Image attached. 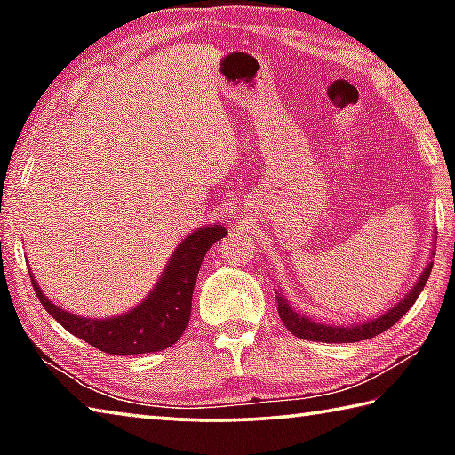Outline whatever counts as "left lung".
I'll return each mask as SVG.
<instances>
[{
  "instance_id": "1",
  "label": "left lung",
  "mask_w": 455,
  "mask_h": 455,
  "mask_svg": "<svg viewBox=\"0 0 455 455\" xmlns=\"http://www.w3.org/2000/svg\"><path fill=\"white\" fill-rule=\"evenodd\" d=\"M431 267L427 265L426 271L419 275L418 283L413 284V289L407 292V295L399 301L397 305L391 307L387 313H383L381 317L359 323V325H351V327H337V325H327V323H317L311 317H305V315H299L292 307L287 303V299L281 292H276V303H279V317L284 323L292 335L307 339V341H323V343H355V341H365V339H371L375 335L383 333L389 327H394L395 323L403 317V315L410 311V307L418 301L419 292L426 287V283L429 279Z\"/></svg>"
}]
</instances>
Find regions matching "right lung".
Segmentation results:
<instances>
[{"mask_svg": "<svg viewBox=\"0 0 455 455\" xmlns=\"http://www.w3.org/2000/svg\"><path fill=\"white\" fill-rule=\"evenodd\" d=\"M227 236L222 225H209L190 233L176 246L163 276L150 295L132 311L110 319H86L60 309L44 295L36 276L32 287L37 299L61 327L110 355H138L171 347L179 341L190 319L192 291L198 268L211 246Z\"/></svg>", "mask_w": 455, "mask_h": 455, "instance_id": "obj_1", "label": "right lung"}]
</instances>
